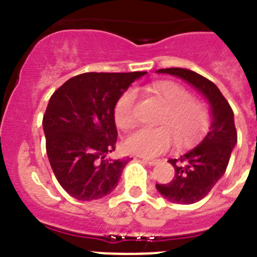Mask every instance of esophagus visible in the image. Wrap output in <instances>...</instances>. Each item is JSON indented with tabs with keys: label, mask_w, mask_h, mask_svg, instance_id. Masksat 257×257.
Instances as JSON below:
<instances>
[{
	"label": "esophagus",
	"mask_w": 257,
	"mask_h": 257,
	"mask_svg": "<svg viewBox=\"0 0 257 257\" xmlns=\"http://www.w3.org/2000/svg\"><path fill=\"white\" fill-rule=\"evenodd\" d=\"M143 161H144L145 163H148L149 166H154V165H157V163H158V161H157V160H149V158H143Z\"/></svg>",
	"instance_id": "34e87169"
}]
</instances>
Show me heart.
Here are the masks:
<instances>
[{
  "mask_svg": "<svg viewBox=\"0 0 257 257\" xmlns=\"http://www.w3.org/2000/svg\"><path fill=\"white\" fill-rule=\"evenodd\" d=\"M151 91L166 106L160 118L161 127H142L124 139L128 153L142 157H154L170 148L172 136L178 143H189L198 138L208 126V112L193 95L179 83L157 82ZM136 94L126 90L114 105V121L119 128H130L135 122Z\"/></svg>",
  "mask_w": 257,
  "mask_h": 257,
  "instance_id": "b5f03b06",
  "label": "heart"
}]
</instances>
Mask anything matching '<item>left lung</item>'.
I'll list each match as a JSON object with an SVG mask.
<instances>
[{
	"label": "left lung",
	"instance_id": "1",
	"mask_svg": "<svg viewBox=\"0 0 257 257\" xmlns=\"http://www.w3.org/2000/svg\"><path fill=\"white\" fill-rule=\"evenodd\" d=\"M157 73L184 79L210 104L211 124L207 135L180 158L169 161L175 169L171 183L156 184L161 196L174 203H196L205 198L225 174L231 151L237 144L234 113L217 86L201 74L185 68H166Z\"/></svg>",
	"mask_w": 257,
	"mask_h": 257
}]
</instances>
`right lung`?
<instances>
[{"mask_svg":"<svg viewBox=\"0 0 257 257\" xmlns=\"http://www.w3.org/2000/svg\"><path fill=\"white\" fill-rule=\"evenodd\" d=\"M147 72L83 73L56 90L42 126L56 180L78 201H94L117 188L128 160H108L115 149L114 105L135 79Z\"/></svg>","mask_w":257,"mask_h":257,"instance_id":"1","label":"right lung"}]
</instances>
